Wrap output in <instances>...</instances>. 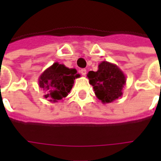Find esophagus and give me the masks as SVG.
<instances>
[{
    "mask_svg": "<svg viewBox=\"0 0 161 161\" xmlns=\"http://www.w3.org/2000/svg\"><path fill=\"white\" fill-rule=\"evenodd\" d=\"M80 73L83 76H85L86 74H87V70H86V69H81Z\"/></svg>",
    "mask_w": 161,
    "mask_h": 161,
    "instance_id": "34e87169",
    "label": "esophagus"
}]
</instances>
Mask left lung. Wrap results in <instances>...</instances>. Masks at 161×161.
Returning a JSON list of instances; mask_svg holds the SVG:
<instances>
[{
  "mask_svg": "<svg viewBox=\"0 0 161 161\" xmlns=\"http://www.w3.org/2000/svg\"><path fill=\"white\" fill-rule=\"evenodd\" d=\"M89 83L93 87L96 97L103 103H112L123 95L126 78L117 65L103 61L96 72L88 73Z\"/></svg>",
  "mask_w": 161,
  "mask_h": 161,
  "instance_id": "left-lung-1",
  "label": "left lung"
}]
</instances>
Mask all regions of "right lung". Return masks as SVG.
Returning a JSON list of instances; mask_svg holds the SVG:
<instances>
[{"instance_id":"right-lung-1","label":"right lung","mask_w":161,"mask_h":161,"mask_svg":"<svg viewBox=\"0 0 161 161\" xmlns=\"http://www.w3.org/2000/svg\"><path fill=\"white\" fill-rule=\"evenodd\" d=\"M75 68H68L63 64L54 63L39 77V87L45 92L44 98L50 102H58L67 97L78 78Z\"/></svg>"}]
</instances>
